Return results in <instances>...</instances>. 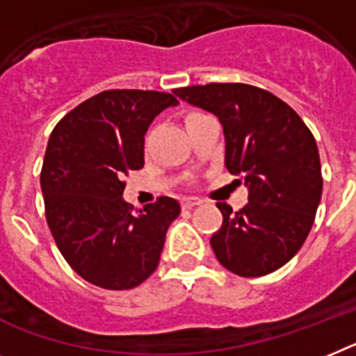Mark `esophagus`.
Instances as JSON below:
<instances>
[{
    "instance_id": "esophagus-1",
    "label": "esophagus",
    "mask_w": 356,
    "mask_h": 356,
    "mask_svg": "<svg viewBox=\"0 0 356 356\" xmlns=\"http://www.w3.org/2000/svg\"><path fill=\"white\" fill-rule=\"evenodd\" d=\"M201 199L199 197H184L183 199V208L190 210V208H195V206L201 204Z\"/></svg>"
}]
</instances>
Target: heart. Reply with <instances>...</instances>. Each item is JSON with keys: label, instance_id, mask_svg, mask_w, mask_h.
Masks as SVG:
<instances>
[{"label": "heart", "instance_id": "1", "mask_svg": "<svg viewBox=\"0 0 356 356\" xmlns=\"http://www.w3.org/2000/svg\"><path fill=\"white\" fill-rule=\"evenodd\" d=\"M195 113H199V112H192V113H188L186 118H190V115H195Z\"/></svg>", "mask_w": 356, "mask_h": 356}]
</instances>
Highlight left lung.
Listing matches in <instances>:
<instances>
[{"label":"left lung","instance_id":"left-lung-1","mask_svg":"<svg viewBox=\"0 0 356 356\" xmlns=\"http://www.w3.org/2000/svg\"><path fill=\"white\" fill-rule=\"evenodd\" d=\"M173 92L219 118L224 164L248 186L238 211L217 202L222 226L210 238L217 261L241 277L273 273L302 248L321 202V157L312 130L288 103L259 86L210 83Z\"/></svg>","mask_w":356,"mask_h":356}]
</instances>
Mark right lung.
<instances>
[{
    "label": "right lung",
    "instance_id": "add662e5",
    "mask_svg": "<svg viewBox=\"0 0 356 356\" xmlns=\"http://www.w3.org/2000/svg\"><path fill=\"white\" fill-rule=\"evenodd\" d=\"M177 97L155 90H104L83 101L50 134L41 190L50 234L79 277L132 289L159 266L166 232L181 213L172 197L145 210L122 201L124 179L145 166V134Z\"/></svg>",
    "mask_w": 356,
    "mask_h": 356
}]
</instances>
